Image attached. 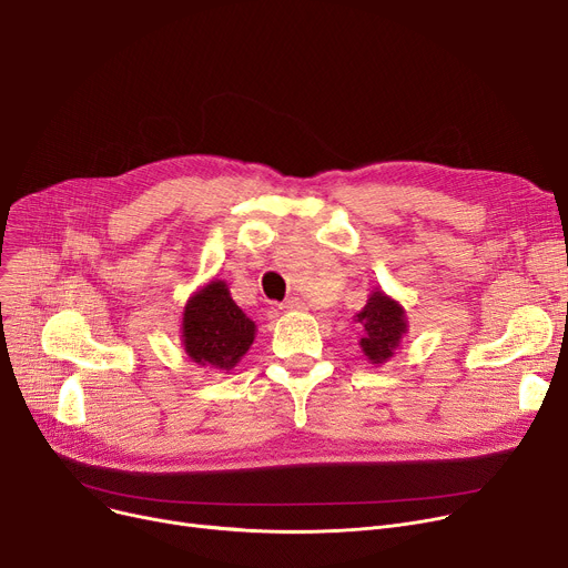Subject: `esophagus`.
<instances>
[{"label":"esophagus","instance_id":"obj_1","mask_svg":"<svg viewBox=\"0 0 568 568\" xmlns=\"http://www.w3.org/2000/svg\"><path fill=\"white\" fill-rule=\"evenodd\" d=\"M281 308H283V311H308L306 302L300 300V296H290V300H285V302L281 304Z\"/></svg>","mask_w":568,"mask_h":568}]
</instances>
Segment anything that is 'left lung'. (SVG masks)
I'll return each mask as SVG.
<instances>
[{
  "mask_svg": "<svg viewBox=\"0 0 568 568\" xmlns=\"http://www.w3.org/2000/svg\"><path fill=\"white\" fill-rule=\"evenodd\" d=\"M354 322L362 326L359 347L375 366L389 362L407 334L405 308L384 290L371 292L366 306L354 315Z\"/></svg>",
  "mask_w": 568,
  "mask_h": 568,
  "instance_id": "obj_1",
  "label": "left lung"
}]
</instances>
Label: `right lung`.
<instances>
[{
  "mask_svg": "<svg viewBox=\"0 0 568 568\" xmlns=\"http://www.w3.org/2000/svg\"><path fill=\"white\" fill-rule=\"evenodd\" d=\"M255 322L232 300L225 281L195 290L182 313V345L197 366L232 371L255 341Z\"/></svg>",
  "mask_w": 568,
  "mask_h": 568,
  "instance_id": "1",
  "label": "right lung"
}]
</instances>
